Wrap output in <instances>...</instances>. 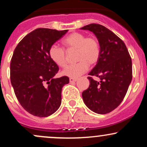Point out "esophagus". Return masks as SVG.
I'll return each mask as SVG.
<instances>
[{"mask_svg": "<svg viewBox=\"0 0 147 147\" xmlns=\"http://www.w3.org/2000/svg\"><path fill=\"white\" fill-rule=\"evenodd\" d=\"M77 80V79H75V78H70V79H69V81H70V83H73V82H75Z\"/></svg>", "mask_w": 147, "mask_h": 147, "instance_id": "1", "label": "esophagus"}]
</instances>
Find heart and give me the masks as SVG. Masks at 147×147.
<instances>
[{"instance_id": "b5f03b06", "label": "heart", "mask_w": 147, "mask_h": 147, "mask_svg": "<svg viewBox=\"0 0 147 147\" xmlns=\"http://www.w3.org/2000/svg\"><path fill=\"white\" fill-rule=\"evenodd\" d=\"M68 50H77L76 59L78 63L70 65L62 72L64 76L77 78L87 71L90 65L98 61L100 57V46L95 37H86L81 32H72L62 41ZM49 56L52 61L61 68L67 64L66 55L63 48L52 45L49 49Z\"/></svg>"}]
</instances>
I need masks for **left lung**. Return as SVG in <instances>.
Listing matches in <instances>:
<instances>
[{
  "mask_svg": "<svg viewBox=\"0 0 147 147\" xmlns=\"http://www.w3.org/2000/svg\"><path fill=\"white\" fill-rule=\"evenodd\" d=\"M80 29L92 32L100 46L98 61L88 73L90 85L82 92L84 102L96 113H109L122 102L132 80L131 58L122 40L106 27L92 23Z\"/></svg>",
  "mask_w": 147,
  "mask_h": 147,
  "instance_id": "left-lung-1",
  "label": "left lung"
}]
</instances>
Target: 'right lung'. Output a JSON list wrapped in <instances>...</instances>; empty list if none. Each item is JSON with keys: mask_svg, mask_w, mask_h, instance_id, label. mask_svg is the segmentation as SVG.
I'll use <instances>...</instances> for the list:
<instances>
[{"mask_svg": "<svg viewBox=\"0 0 147 147\" xmlns=\"http://www.w3.org/2000/svg\"><path fill=\"white\" fill-rule=\"evenodd\" d=\"M68 31L34 30L19 42L13 53L11 86L21 105L33 115L48 117L61 104L62 88L69 78H54L59 68L49 56V49Z\"/></svg>", "mask_w": 147, "mask_h": 147, "instance_id": "obj_1", "label": "right lung"}]
</instances>
